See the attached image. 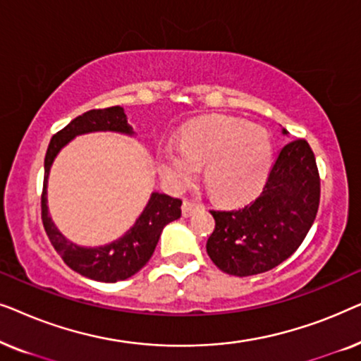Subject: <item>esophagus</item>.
<instances>
[{
  "mask_svg": "<svg viewBox=\"0 0 361 361\" xmlns=\"http://www.w3.org/2000/svg\"><path fill=\"white\" fill-rule=\"evenodd\" d=\"M200 209H202V207L199 204H195V202L185 200L184 204H182V215L190 216V215H194L195 212H199Z\"/></svg>",
  "mask_w": 361,
  "mask_h": 361,
  "instance_id": "1",
  "label": "esophagus"
}]
</instances>
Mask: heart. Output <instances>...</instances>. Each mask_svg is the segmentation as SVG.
Listing matches in <instances>:
<instances>
[{
    "label": "heart",
    "mask_w": 361,
    "mask_h": 361,
    "mask_svg": "<svg viewBox=\"0 0 361 361\" xmlns=\"http://www.w3.org/2000/svg\"><path fill=\"white\" fill-rule=\"evenodd\" d=\"M271 164L273 142L268 133L245 120L214 116L190 126L180 147H164L159 169L167 184L180 189L205 166L210 194L221 204L238 205L259 194Z\"/></svg>",
    "instance_id": "1"
}]
</instances>
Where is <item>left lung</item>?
I'll return each mask as SVG.
<instances>
[{
	"instance_id": "8db88e82",
	"label": "left lung",
	"mask_w": 361,
	"mask_h": 361,
	"mask_svg": "<svg viewBox=\"0 0 361 361\" xmlns=\"http://www.w3.org/2000/svg\"><path fill=\"white\" fill-rule=\"evenodd\" d=\"M319 200L314 152L305 140L290 141L281 149L258 199L245 209L212 210L215 230L207 253L226 274L266 273L299 248L317 215Z\"/></svg>"
}]
</instances>
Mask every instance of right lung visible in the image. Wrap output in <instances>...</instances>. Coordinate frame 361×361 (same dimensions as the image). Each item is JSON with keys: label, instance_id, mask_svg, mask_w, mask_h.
Returning a JSON list of instances; mask_svg holds the SVG:
<instances>
[{"label": "right lung", "instance_id": "obj_1", "mask_svg": "<svg viewBox=\"0 0 361 361\" xmlns=\"http://www.w3.org/2000/svg\"><path fill=\"white\" fill-rule=\"evenodd\" d=\"M97 131H113L133 136L135 131L128 125L125 110L110 106L103 110H90L77 116L68 125L52 136L44 159V189L41 197L42 224L51 243L68 268L88 279L102 283H116L131 278L145 266L154 253L162 228L171 221L180 219L182 200L159 192H152L149 200L137 216L135 225L111 243L87 248L67 240L49 215L47 209V179L52 162L63 146L78 135Z\"/></svg>", "mask_w": 361, "mask_h": 361}]
</instances>
